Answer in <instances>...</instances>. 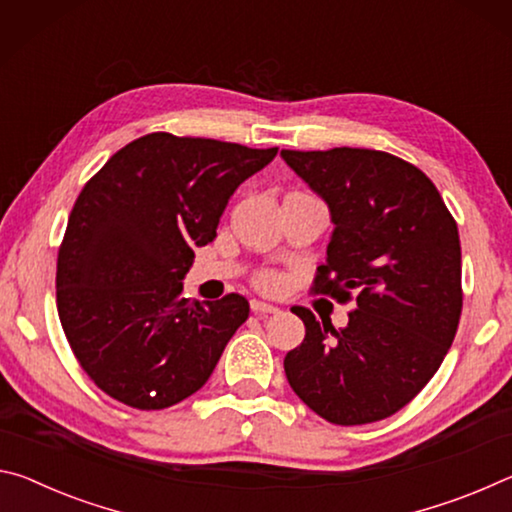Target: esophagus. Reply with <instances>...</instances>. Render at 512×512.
Wrapping results in <instances>:
<instances>
[{
  "label": "esophagus",
  "instance_id": "1",
  "mask_svg": "<svg viewBox=\"0 0 512 512\" xmlns=\"http://www.w3.org/2000/svg\"><path fill=\"white\" fill-rule=\"evenodd\" d=\"M251 311H254L256 315H274V313H279V308L272 304H265V301L254 299L251 301Z\"/></svg>",
  "mask_w": 512,
  "mask_h": 512
}]
</instances>
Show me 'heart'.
I'll return each instance as SVG.
<instances>
[{
	"instance_id": "1",
	"label": "heart",
	"mask_w": 512,
	"mask_h": 512,
	"mask_svg": "<svg viewBox=\"0 0 512 512\" xmlns=\"http://www.w3.org/2000/svg\"><path fill=\"white\" fill-rule=\"evenodd\" d=\"M256 283H258V288H261V290H276V288H279L281 279L272 272H265V274L258 276Z\"/></svg>"
}]
</instances>
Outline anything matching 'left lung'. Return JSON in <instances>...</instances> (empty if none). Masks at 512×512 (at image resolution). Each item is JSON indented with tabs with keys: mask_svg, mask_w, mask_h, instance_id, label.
Listing matches in <instances>:
<instances>
[{
	"mask_svg": "<svg viewBox=\"0 0 512 512\" xmlns=\"http://www.w3.org/2000/svg\"><path fill=\"white\" fill-rule=\"evenodd\" d=\"M331 211L333 233L313 290L347 304V326L317 322L283 360L290 388L340 426L385 420L417 397L445 360L463 311L456 220L422 170L376 149H283Z\"/></svg>",
	"mask_w": 512,
	"mask_h": 512,
	"instance_id": "8db88e82",
	"label": "left lung"
}]
</instances>
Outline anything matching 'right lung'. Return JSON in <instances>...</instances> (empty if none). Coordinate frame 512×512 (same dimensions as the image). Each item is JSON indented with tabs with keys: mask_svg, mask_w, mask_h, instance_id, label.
Listing matches in <instances>:
<instances>
[{
	"mask_svg": "<svg viewBox=\"0 0 512 512\" xmlns=\"http://www.w3.org/2000/svg\"><path fill=\"white\" fill-rule=\"evenodd\" d=\"M279 149L147 133L83 186L56 265L65 338L99 390L138 410L179 404L208 381L249 301L181 297L195 247L217 236L242 181Z\"/></svg>",
	"mask_w": 512,
	"mask_h": 512,
	"instance_id": "obj_1",
	"label": "right lung"
}]
</instances>
